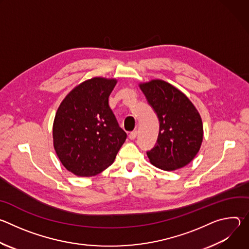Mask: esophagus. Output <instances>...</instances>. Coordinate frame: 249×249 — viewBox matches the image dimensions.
<instances>
[{"label": "esophagus", "instance_id": "esophagus-1", "mask_svg": "<svg viewBox=\"0 0 249 249\" xmlns=\"http://www.w3.org/2000/svg\"><path fill=\"white\" fill-rule=\"evenodd\" d=\"M136 137H137V131H132V132H130V134H129V139L134 140Z\"/></svg>", "mask_w": 249, "mask_h": 249}]
</instances>
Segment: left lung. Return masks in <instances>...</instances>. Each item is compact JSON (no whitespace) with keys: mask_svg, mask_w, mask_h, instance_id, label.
Wrapping results in <instances>:
<instances>
[{"mask_svg":"<svg viewBox=\"0 0 249 249\" xmlns=\"http://www.w3.org/2000/svg\"><path fill=\"white\" fill-rule=\"evenodd\" d=\"M140 89L160 122L157 143L147 152L151 163L166 171L185 166L203 141L200 114L184 93L164 81L153 80Z\"/></svg>","mask_w":249,"mask_h":249,"instance_id":"obj_1","label":"left lung"}]
</instances>
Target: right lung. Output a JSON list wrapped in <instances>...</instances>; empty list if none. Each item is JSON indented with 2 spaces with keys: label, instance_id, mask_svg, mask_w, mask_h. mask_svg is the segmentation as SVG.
I'll use <instances>...</instances> for the list:
<instances>
[{
  "label": "right lung",
  "instance_id": "right-lung-1",
  "mask_svg": "<svg viewBox=\"0 0 249 249\" xmlns=\"http://www.w3.org/2000/svg\"><path fill=\"white\" fill-rule=\"evenodd\" d=\"M116 80L93 78L71 91L53 124V143L62 164L78 176H92L111 165L127 138L109 106Z\"/></svg>",
  "mask_w": 249,
  "mask_h": 249
}]
</instances>
